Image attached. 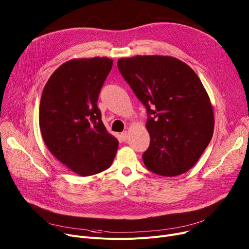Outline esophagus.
I'll return each mask as SVG.
<instances>
[{
    "label": "esophagus",
    "mask_w": 249,
    "mask_h": 249,
    "mask_svg": "<svg viewBox=\"0 0 249 249\" xmlns=\"http://www.w3.org/2000/svg\"><path fill=\"white\" fill-rule=\"evenodd\" d=\"M121 138L123 141H125L127 138H128V132L127 131H124L123 133H121Z\"/></svg>",
    "instance_id": "1"
}]
</instances>
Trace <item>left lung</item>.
Segmentation results:
<instances>
[{
  "label": "left lung",
  "instance_id": "1",
  "mask_svg": "<svg viewBox=\"0 0 249 249\" xmlns=\"http://www.w3.org/2000/svg\"><path fill=\"white\" fill-rule=\"evenodd\" d=\"M118 70L147 112L150 144L142 160L150 172L175 177L188 172L210 143L214 115L196 72L175 57L121 58Z\"/></svg>",
  "mask_w": 249,
  "mask_h": 249
}]
</instances>
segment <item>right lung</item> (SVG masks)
<instances>
[{"label":"right lung","mask_w":249,"mask_h":249,"mask_svg":"<svg viewBox=\"0 0 249 249\" xmlns=\"http://www.w3.org/2000/svg\"><path fill=\"white\" fill-rule=\"evenodd\" d=\"M107 57L72 59L52 73L39 107L49 151L73 173L88 177L110 167L118 140L104 126L98 99L112 69Z\"/></svg>","instance_id":"1"}]
</instances>
